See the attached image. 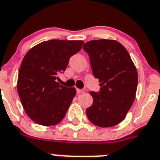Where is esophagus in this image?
Here are the masks:
<instances>
[{
	"label": "esophagus",
	"mask_w": 160,
	"mask_h": 160,
	"mask_svg": "<svg viewBox=\"0 0 160 160\" xmlns=\"http://www.w3.org/2000/svg\"><path fill=\"white\" fill-rule=\"evenodd\" d=\"M84 92V90L83 89H80V88H76V92H77L78 94H80V93H81V92Z\"/></svg>",
	"instance_id": "obj_1"
}]
</instances>
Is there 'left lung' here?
<instances>
[{"label":"left lung","instance_id":"1","mask_svg":"<svg viewBox=\"0 0 160 160\" xmlns=\"http://www.w3.org/2000/svg\"><path fill=\"white\" fill-rule=\"evenodd\" d=\"M83 49L89 56L92 75L101 86L99 92H90L93 102L87 108V116L98 127L116 125L125 118L135 99L136 67L127 49L116 41H90Z\"/></svg>","mask_w":160,"mask_h":160}]
</instances>
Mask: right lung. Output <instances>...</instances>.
I'll return each mask as SVG.
<instances>
[{
    "label": "right lung",
    "instance_id": "add662e5",
    "mask_svg": "<svg viewBox=\"0 0 160 160\" xmlns=\"http://www.w3.org/2000/svg\"><path fill=\"white\" fill-rule=\"evenodd\" d=\"M84 41L50 40L28 51L20 66L18 96L24 111L34 122L52 126L61 122L76 93L75 88L57 82L70 58L81 49Z\"/></svg>",
    "mask_w": 160,
    "mask_h": 160
}]
</instances>
